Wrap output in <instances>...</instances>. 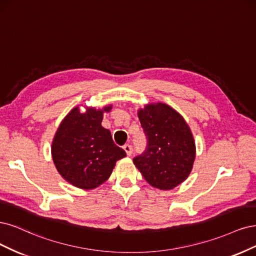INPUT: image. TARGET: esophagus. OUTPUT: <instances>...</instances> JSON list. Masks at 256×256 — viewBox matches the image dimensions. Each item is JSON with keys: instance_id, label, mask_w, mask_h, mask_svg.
<instances>
[{"instance_id": "1", "label": "esophagus", "mask_w": 256, "mask_h": 256, "mask_svg": "<svg viewBox=\"0 0 256 256\" xmlns=\"http://www.w3.org/2000/svg\"><path fill=\"white\" fill-rule=\"evenodd\" d=\"M123 150L126 152L128 156L132 155V146L130 144H124V146H123Z\"/></svg>"}]
</instances>
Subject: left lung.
<instances>
[{
    "instance_id": "left-lung-1",
    "label": "left lung",
    "mask_w": 256,
    "mask_h": 256,
    "mask_svg": "<svg viewBox=\"0 0 256 256\" xmlns=\"http://www.w3.org/2000/svg\"><path fill=\"white\" fill-rule=\"evenodd\" d=\"M146 137V149L133 160L151 186L169 190L190 174L196 158L192 130L184 118L164 103H151L138 110Z\"/></svg>"
}]
</instances>
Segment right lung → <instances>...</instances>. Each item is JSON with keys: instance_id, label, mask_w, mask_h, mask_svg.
<instances>
[{"instance_id": "add662e5", "label": "right lung", "mask_w": 256, "mask_h": 256, "mask_svg": "<svg viewBox=\"0 0 256 256\" xmlns=\"http://www.w3.org/2000/svg\"><path fill=\"white\" fill-rule=\"evenodd\" d=\"M112 105L96 110L78 107L64 118L52 142V158L60 174L80 189H94L112 174L116 162L126 158V151L114 144L110 132L101 126L103 114Z\"/></svg>"}]
</instances>
